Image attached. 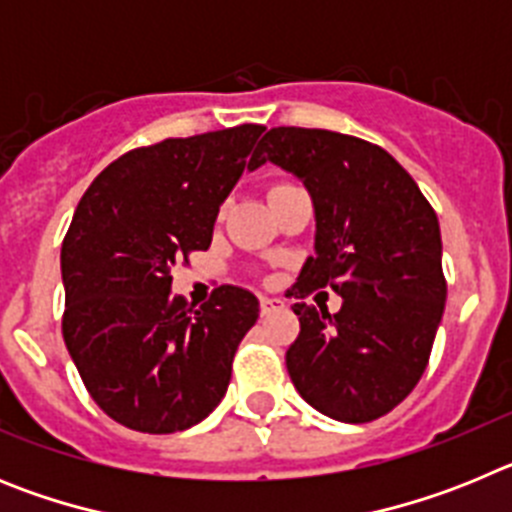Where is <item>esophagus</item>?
<instances>
[{
	"mask_svg": "<svg viewBox=\"0 0 512 512\" xmlns=\"http://www.w3.org/2000/svg\"><path fill=\"white\" fill-rule=\"evenodd\" d=\"M284 302L277 297H261V315H271V312L282 310Z\"/></svg>",
	"mask_w": 512,
	"mask_h": 512,
	"instance_id": "1",
	"label": "esophagus"
}]
</instances>
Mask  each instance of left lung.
<instances>
[{
	"label": "left lung",
	"instance_id": "obj_1",
	"mask_svg": "<svg viewBox=\"0 0 512 512\" xmlns=\"http://www.w3.org/2000/svg\"><path fill=\"white\" fill-rule=\"evenodd\" d=\"M282 166L310 192L315 256L289 295L300 336L287 351L292 384L341 423L397 408L423 377L446 305L438 217L384 148L318 128H271L251 169ZM330 286L342 310L301 300Z\"/></svg>",
	"mask_w": 512,
	"mask_h": 512
}]
</instances>
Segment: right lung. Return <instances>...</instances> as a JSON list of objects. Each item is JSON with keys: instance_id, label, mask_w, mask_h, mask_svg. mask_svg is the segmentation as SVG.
Instances as JSON below:
<instances>
[{"instance_id": "1", "label": "right lung", "mask_w": 512, "mask_h": 512, "mask_svg": "<svg viewBox=\"0 0 512 512\" xmlns=\"http://www.w3.org/2000/svg\"><path fill=\"white\" fill-rule=\"evenodd\" d=\"M261 133L248 122L135 148L76 207L61 246L63 341L92 400L125 428L187 431L225 397L259 300L223 284L194 310L171 295V269L210 248Z\"/></svg>"}]
</instances>
